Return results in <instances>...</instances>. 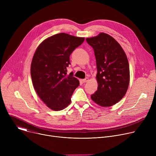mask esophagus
Masks as SVG:
<instances>
[{"label": "esophagus", "mask_w": 156, "mask_h": 156, "mask_svg": "<svg viewBox=\"0 0 156 156\" xmlns=\"http://www.w3.org/2000/svg\"><path fill=\"white\" fill-rule=\"evenodd\" d=\"M88 80H89V78H86L84 79H83L82 81H83V83H87L88 81Z\"/></svg>", "instance_id": "1"}]
</instances>
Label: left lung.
<instances>
[{
	"label": "left lung",
	"instance_id": "8db88e82",
	"mask_svg": "<svg viewBox=\"0 0 156 156\" xmlns=\"http://www.w3.org/2000/svg\"><path fill=\"white\" fill-rule=\"evenodd\" d=\"M86 41L93 48L98 71V90L91 98L101 106H112L128 90L129 69L126 55L117 41L107 34L102 33Z\"/></svg>",
	"mask_w": 156,
	"mask_h": 156
}]
</instances>
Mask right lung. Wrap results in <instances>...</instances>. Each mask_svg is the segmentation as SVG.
Wrapping results in <instances>:
<instances>
[{
    "instance_id": "1",
    "label": "right lung",
    "mask_w": 156,
    "mask_h": 156,
    "mask_svg": "<svg viewBox=\"0 0 156 156\" xmlns=\"http://www.w3.org/2000/svg\"><path fill=\"white\" fill-rule=\"evenodd\" d=\"M84 37L66 33L55 34L41 43L31 65L34 90L41 99L54 110L67 107L79 81L73 72L66 75L70 56L84 42Z\"/></svg>"
}]
</instances>
